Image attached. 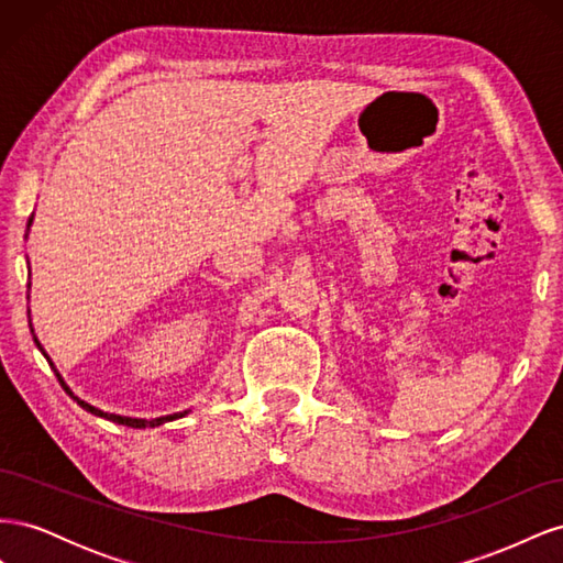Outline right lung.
I'll list each match as a JSON object with an SVG mask.
<instances>
[{"label":"right lung","mask_w":563,"mask_h":563,"mask_svg":"<svg viewBox=\"0 0 563 563\" xmlns=\"http://www.w3.org/2000/svg\"><path fill=\"white\" fill-rule=\"evenodd\" d=\"M30 223H32V218H30ZM30 223H27V228H30ZM32 338H35V331H32ZM35 343H37V347L42 350V354L46 356V362L51 364V368H54V373H56V378H58V383H60V387L67 391V395H70L84 411H89V413H93V416H98V418H106V420H112V422H117V424H126V428H139V430H143V428H157V424H164V422H168V420H176V418H183L187 411H183V413H174V416H162V418H152V420H145V418H129V416H117V413H106V411H100V408H96V406H91V404H87L84 399H79V397H75L73 395V389L65 385V380L60 378V373L56 371V366H54V362L48 360V354L44 352V347L40 345V340L35 338Z\"/></svg>","instance_id":"obj_1"}]
</instances>
